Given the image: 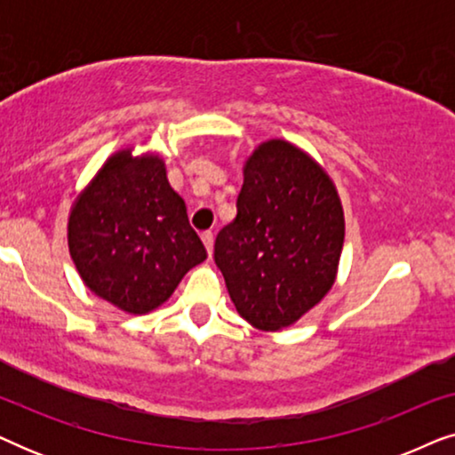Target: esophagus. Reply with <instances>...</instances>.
<instances>
[{
	"instance_id": "obj_1",
	"label": "esophagus",
	"mask_w": 455,
	"mask_h": 455,
	"mask_svg": "<svg viewBox=\"0 0 455 455\" xmlns=\"http://www.w3.org/2000/svg\"><path fill=\"white\" fill-rule=\"evenodd\" d=\"M203 242H204V248H207V252L213 254V242H215L213 232H203Z\"/></svg>"
}]
</instances>
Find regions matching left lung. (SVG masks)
Listing matches in <instances>:
<instances>
[{"label": "left lung", "instance_id": "obj_1", "mask_svg": "<svg viewBox=\"0 0 455 455\" xmlns=\"http://www.w3.org/2000/svg\"><path fill=\"white\" fill-rule=\"evenodd\" d=\"M235 220L217 234L215 263L240 316L263 331L290 327L331 290L344 246L338 190L285 140L248 157Z\"/></svg>", "mask_w": 455, "mask_h": 455}]
</instances>
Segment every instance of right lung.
I'll list each match as a JSON object with an SVG mask.
<instances>
[{"label": "right lung", "instance_id": "1", "mask_svg": "<svg viewBox=\"0 0 455 455\" xmlns=\"http://www.w3.org/2000/svg\"><path fill=\"white\" fill-rule=\"evenodd\" d=\"M74 265L99 298L145 315L207 259L184 198L167 182L159 155H111L80 192L68 220Z\"/></svg>", "mask_w": 455, "mask_h": 455}]
</instances>
